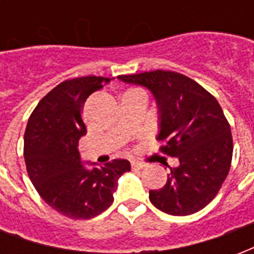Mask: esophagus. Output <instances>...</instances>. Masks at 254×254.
<instances>
[{
	"instance_id": "1",
	"label": "esophagus",
	"mask_w": 254,
	"mask_h": 254,
	"mask_svg": "<svg viewBox=\"0 0 254 254\" xmlns=\"http://www.w3.org/2000/svg\"><path fill=\"white\" fill-rule=\"evenodd\" d=\"M145 165L144 163H140V162H132V169H144Z\"/></svg>"
}]
</instances>
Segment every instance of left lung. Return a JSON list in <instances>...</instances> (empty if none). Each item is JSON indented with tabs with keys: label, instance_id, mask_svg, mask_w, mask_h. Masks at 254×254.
Returning a JSON list of instances; mask_svg holds the SVG:
<instances>
[{
	"label": "left lung",
	"instance_id": "1",
	"mask_svg": "<svg viewBox=\"0 0 254 254\" xmlns=\"http://www.w3.org/2000/svg\"><path fill=\"white\" fill-rule=\"evenodd\" d=\"M118 78L152 92L159 113L160 151L178 160L165 187L149 190L151 202L176 216L202 209L218 194L233 158L231 130L218 100L194 80L171 70Z\"/></svg>",
	"mask_w": 254,
	"mask_h": 254
}]
</instances>
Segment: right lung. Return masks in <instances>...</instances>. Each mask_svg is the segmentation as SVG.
<instances>
[{
    "label": "right lung",
    "mask_w": 254,
    "mask_h": 254,
    "mask_svg": "<svg viewBox=\"0 0 254 254\" xmlns=\"http://www.w3.org/2000/svg\"><path fill=\"white\" fill-rule=\"evenodd\" d=\"M107 77L85 76L65 80L42 98L24 133L27 173L39 196L70 219H91L114 201L118 178L130 171L127 159H114L87 169L78 140L87 133L81 110L89 95L103 88Z\"/></svg>",
    "instance_id": "obj_1"
}]
</instances>
